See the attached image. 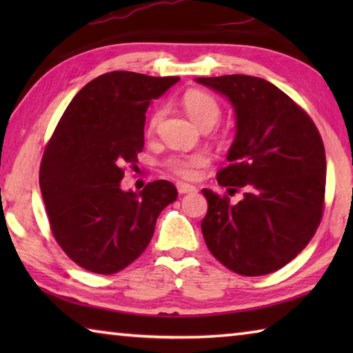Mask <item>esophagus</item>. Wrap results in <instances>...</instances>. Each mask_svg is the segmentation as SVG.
<instances>
[{
	"mask_svg": "<svg viewBox=\"0 0 353 353\" xmlns=\"http://www.w3.org/2000/svg\"><path fill=\"white\" fill-rule=\"evenodd\" d=\"M176 187H177L179 194H187V193H193V191H196V187H193V185L183 183V182H177Z\"/></svg>",
	"mask_w": 353,
	"mask_h": 353,
	"instance_id": "esophagus-1",
	"label": "esophagus"
}]
</instances>
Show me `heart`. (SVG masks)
Segmentation results:
<instances>
[{
  "label": "heart",
  "instance_id": "obj_1",
  "mask_svg": "<svg viewBox=\"0 0 353 353\" xmlns=\"http://www.w3.org/2000/svg\"><path fill=\"white\" fill-rule=\"evenodd\" d=\"M183 107L190 118L198 124L199 128L210 124L213 126L221 117V107L218 101L212 94L191 90L183 97ZM162 110H157L149 119V129L154 130L162 118ZM208 162V157L204 152H193L183 155H172L168 159V166L172 172L183 179H194L198 177L199 170Z\"/></svg>",
  "mask_w": 353,
  "mask_h": 353
}]
</instances>
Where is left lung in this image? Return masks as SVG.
I'll list each match as a JSON object with an SVG mask.
<instances>
[{"instance_id": "obj_1", "label": "left lung", "mask_w": 353, "mask_h": 353, "mask_svg": "<svg viewBox=\"0 0 353 353\" xmlns=\"http://www.w3.org/2000/svg\"><path fill=\"white\" fill-rule=\"evenodd\" d=\"M223 94L235 110V140L218 183L238 204L204 188L208 210L201 229L207 248L241 276L283 268L312 240L325 193L324 143L305 112L261 77H196Z\"/></svg>"}]
</instances>
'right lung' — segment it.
Returning a JSON list of instances; mask_svg holds the SVG:
<instances>
[{"instance_id": "obj_1", "label": "right lung", "mask_w": 353, "mask_h": 353, "mask_svg": "<svg viewBox=\"0 0 353 353\" xmlns=\"http://www.w3.org/2000/svg\"><path fill=\"white\" fill-rule=\"evenodd\" d=\"M179 82L112 71L77 92L40 165V190L59 246L81 268L115 274L143 254L155 221L177 199L168 181L124 191V165L139 162L146 110Z\"/></svg>"}]
</instances>
